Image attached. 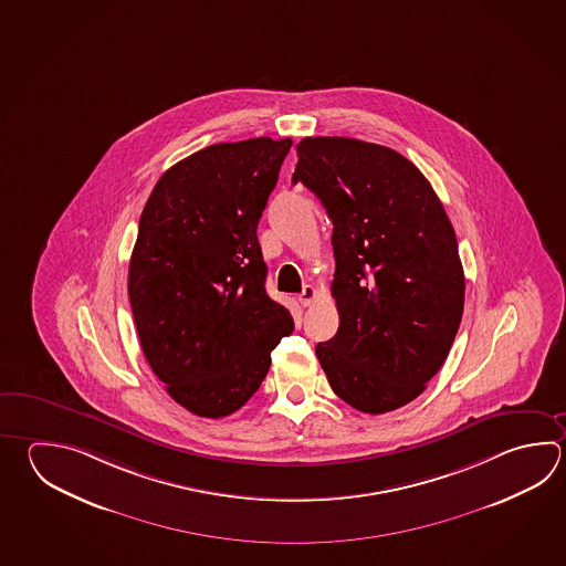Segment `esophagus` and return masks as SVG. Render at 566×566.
Wrapping results in <instances>:
<instances>
[{
	"label": "esophagus",
	"instance_id": "34e87169",
	"mask_svg": "<svg viewBox=\"0 0 566 566\" xmlns=\"http://www.w3.org/2000/svg\"><path fill=\"white\" fill-rule=\"evenodd\" d=\"M314 298H316V289H314V286H310V284L308 286H304V290L300 292V304H302L304 308H306V306H310V304L314 302Z\"/></svg>",
	"mask_w": 566,
	"mask_h": 566
}]
</instances>
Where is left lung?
<instances>
[{
  "mask_svg": "<svg viewBox=\"0 0 566 566\" xmlns=\"http://www.w3.org/2000/svg\"><path fill=\"white\" fill-rule=\"evenodd\" d=\"M292 176L334 224L338 332L316 346L346 405L385 415L417 398L447 360L464 310L459 242L422 171L395 149L304 138Z\"/></svg>",
  "mask_w": 566,
  "mask_h": 566,
  "instance_id": "1",
  "label": "left lung"
}]
</instances>
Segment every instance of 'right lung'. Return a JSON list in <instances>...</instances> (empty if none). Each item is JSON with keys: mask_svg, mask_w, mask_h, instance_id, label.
Here are the masks:
<instances>
[{"mask_svg": "<svg viewBox=\"0 0 566 566\" xmlns=\"http://www.w3.org/2000/svg\"><path fill=\"white\" fill-rule=\"evenodd\" d=\"M290 148V138H254L200 149L161 176L139 218L128 274L139 344L196 417L242 408L294 331L266 294L256 235Z\"/></svg>", "mask_w": 566, "mask_h": 566, "instance_id": "add662e5", "label": "right lung"}]
</instances>
